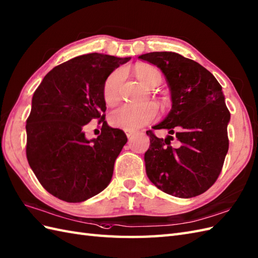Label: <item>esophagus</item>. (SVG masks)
Listing matches in <instances>:
<instances>
[{
    "label": "esophagus",
    "mask_w": 258,
    "mask_h": 258,
    "mask_svg": "<svg viewBox=\"0 0 258 258\" xmlns=\"http://www.w3.org/2000/svg\"><path fill=\"white\" fill-rule=\"evenodd\" d=\"M135 134H136L135 131H125V135H127V137L129 138V139H130V138L133 137Z\"/></svg>",
    "instance_id": "esophagus-1"
}]
</instances>
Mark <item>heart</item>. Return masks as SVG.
<instances>
[{
    "label": "heart",
    "mask_w": 258,
    "mask_h": 258,
    "mask_svg": "<svg viewBox=\"0 0 258 258\" xmlns=\"http://www.w3.org/2000/svg\"><path fill=\"white\" fill-rule=\"evenodd\" d=\"M137 77L142 83L153 89L162 81V75L158 69L142 64L137 68ZM123 79V72L117 70L108 75L103 86V97L108 105L116 104L120 97V85ZM158 117V107L153 103L142 105L125 104L116 108L110 114L109 120L114 127L123 130H136L143 125L154 121Z\"/></svg>",
    "instance_id": "1"
}]
</instances>
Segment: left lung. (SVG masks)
<instances>
[{
	"label": "left lung",
	"mask_w": 258,
	"mask_h": 258,
	"mask_svg": "<svg viewBox=\"0 0 258 258\" xmlns=\"http://www.w3.org/2000/svg\"><path fill=\"white\" fill-rule=\"evenodd\" d=\"M139 59L161 69L172 97L171 112L153 127L169 136L160 139L147 131L148 177L172 196L196 197L216 183L229 150L230 111L222 86L203 66L178 53L150 52Z\"/></svg>",
	"instance_id": "1"
}]
</instances>
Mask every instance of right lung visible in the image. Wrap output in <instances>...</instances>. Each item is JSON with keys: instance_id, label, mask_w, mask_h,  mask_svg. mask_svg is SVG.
I'll return each mask as SVG.
<instances>
[{"instance_id": "add662e5", "label": "right lung", "mask_w": 258, "mask_h": 258, "mask_svg": "<svg viewBox=\"0 0 258 258\" xmlns=\"http://www.w3.org/2000/svg\"><path fill=\"white\" fill-rule=\"evenodd\" d=\"M130 58L89 53L54 67L37 87L26 120V156L45 189L67 203L103 191L127 136L105 120L103 86ZM97 120L102 133L87 141L84 125Z\"/></svg>"}]
</instances>
